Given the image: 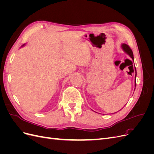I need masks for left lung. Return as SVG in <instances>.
I'll use <instances>...</instances> for the list:
<instances>
[{"mask_svg":"<svg viewBox=\"0 0 154 154\" xmlns=\"http://www.w3.org/2000/svg\"><path fill=\"white\" fill-rule=\"evenodd\" d=\"M122 48L123 49V50L125 51L126 53H127L130 57H131L132 58V60H134V54H133V52L132 51L131 49V48H130L129 47V45H128L127 44H123L122 45ZM135 85L136 86V82H135Z\"/></svg>","mask_w":154,"mask_h":154,"instance_id":"left-lung-1","label":"left lung"}]
</instances>
